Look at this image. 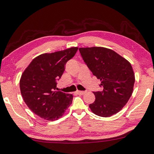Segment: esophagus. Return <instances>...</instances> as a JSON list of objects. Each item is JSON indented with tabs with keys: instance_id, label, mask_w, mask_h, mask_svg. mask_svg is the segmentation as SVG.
I'll return each mask as SVG.
<instances>
[{
	"instance_id": "34e87169",
	"label": "esophagus",
	"mask_w": 154,
	"mask_h": 154,
	"mask_svg": "<svg viewBox=\"0 0 154 154\" xmlns=\"http://www.w3.org/2000/svg\"><path fill=\"white\" fill-rule=\"evenodd\" d=\"M76 93L77 94H79V95H84L86 92L85 91H79V90H77V91H76Z\"/></svg>"
}]
</instances>
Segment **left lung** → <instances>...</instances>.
I'll return each instance as SVG.
<instances>
[{
	"instance_id": "1",
	"label": "left lung",
	"mask_w": 154,
	"mask_h": 154,
	"mask_svg": "<svg viewBox=\"0 0 154 154\" xmlns=\"http://www.w3.org/2000/svg\"><path fill=\"white\" fill-rule=\"evenodd\" d=\"M84 62L100 80L102 91L94 92L96 100L89 104L97 116L109 117L118 113L132 95L135 74L128 61L114 50L104 47L79 48Z\"/></svg>"
}]
</instances>
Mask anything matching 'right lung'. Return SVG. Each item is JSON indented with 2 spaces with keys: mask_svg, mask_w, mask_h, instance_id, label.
I'll list each match as a JSON object with an SVG mask.
<instances>
[{
  "mask_svg": "<svg viewBox=\"0 0 154 154\" xmlns=\"http://www.w3.org/2000/svg\"><path fill=\"white\" fill-rule=\"evenodd\" d=\"M77 50V47H72L39 55L22 73L19 82L22 97L30 110L40 118L58 120L71 104L72 95L57 91V80Z\"/></svg>",
  "mask_w": 154,
  "mask_h": 154,
  "instance_id": "obj_1",
  "label": "right lung"
}]
</instances>
